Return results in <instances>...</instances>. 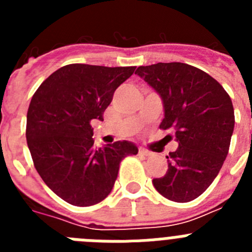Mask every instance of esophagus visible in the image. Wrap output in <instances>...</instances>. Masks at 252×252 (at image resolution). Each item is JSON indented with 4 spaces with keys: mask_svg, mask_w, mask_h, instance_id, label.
<instances>
[{
    "mask_svg": "<svg viewBox=\"0 0 252 252\" xmlns=\"http://www.w3.org/2000/svg\"><path fill=\"white\" fill-rule=\"evenodd\" d=\"M139 153L141 154V155H145V157H150L151 154V151H149V150H146V149H144V148H140L139 149Z\"/></svg>",
    "mask_w": 252,
    "mask_h": 252,
    "instance_id": "34e87169",
    "label": "esophagus"
}]
</instances>
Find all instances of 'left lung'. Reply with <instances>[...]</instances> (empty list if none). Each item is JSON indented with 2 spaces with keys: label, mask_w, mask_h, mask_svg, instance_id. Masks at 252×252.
<instances>
[{
  "label": "left lung",
  "mask_w": 252,
  "mask_h": 252,
  "mask_svg": "<svg viewBox=\"0 0 252 252\" xmlns=\"http://www.w3.org/2000/svg\"><path fill=\"white\" fill-rule=\"evenodd\" d=\"M161 97L159 127L175 133L168 170L153 184L162 197L186 203L208 188L221 170L235 127L232 101L206 72L186 63H158L136 69Z\"/></svg>",
  "instance_id": "8db88e82"
}]
</instances>
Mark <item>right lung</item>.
<instances>
[{
	"instance_id": "obj_1",
	"label": "right lung",
	"mask_w": 252,
	"mask_h": 252,
	"mask_svg": "<svg viewBox=\"0 0 252 252\" xmlns=\"http://www.w3.org/2000/svg\"><path fill=\"white\" fill-rule=\"evenodd\" d=\"M136 66L69 64L49 75L31 98L26 140L37 173L62 199L78 207L102 202L113 188L120 162L136 155L130 141L93 146V120Z\"/></svg>"
}]
</instances>
